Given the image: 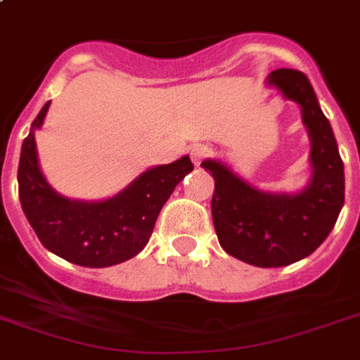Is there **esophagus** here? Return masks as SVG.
Segmentation results:
<instances>
[{
	"label": "esophagus",
	"mask_w": 360,
	"mask_h": 360,
	"mask_svg": "<svg viewBox=\"0 0 360 360\" xmlns=\"http://www.w3.org/2000/svg\"><path fill=\"white\" fill-rule=\"evenodd\" d=\"M209 157V147L207 146H202V143H198V146H192L191 147V158L194 166H200V164Z\"/></svg>",
	"instance_id": "obj_1"
}]
</instances>
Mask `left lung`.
<instances>
[{"label":"left lung","mask_w":360,"mask_h":360,"mask_svg":"<svg viewBox=\"0 0 360 360\" xmlns=\"http://www.w3.org/2000/svg\"><path fill=\"white\" fill-rule=\"evenodd\" d=\"M267 86L301 108L310 138L308 185L295 194L263 192L220 160L207 158L202 166L214 177L211 213L220 246L256 267H284L310 256L335 228L344 205V162L307 76L278 69Z\"/></svg>","instance_id":"8db88e82"}]
</instances>
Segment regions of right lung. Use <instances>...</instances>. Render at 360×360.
<instances>
[{
    "mask_svg": "<svg viewBox=\"0 0 360 360\" xmlns=\"http://www.w3.org/2000/svg\"><path fill=\"white\" fill-rule=\"evenodd\" d=\"M50 103L42 106L22 143L18 196L31 228L44 248L82 267H110L143 250L157 217L174 188L191 174V158L146 169L115 196L82 202L61 196L48 185L37 158L35 130Z\"/></svg>",
    "mask_w": 360,
    "mask_h": 360,
    "instance_id": "obj_1",
    "label": "right lung"
}]
</instances>
